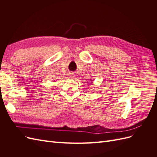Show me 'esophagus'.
Segmentation results:
<instances>
[{"mask_svg": "<svg viewBox=\"0 0 157 157\" xmlns=\"http://www.w3.org/2000/svg\"><path fill=\"white\" fill-rule=\"evenodd\" d=\"M69 78H71V79L74 78H75V74L73 73H70L69 74Z\"/></svg>", "mask_w": 157, "mask_h": 157, "instance_id": "obj_1", "label": "esophagus"}]
</instances>
